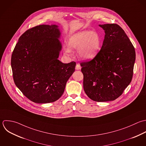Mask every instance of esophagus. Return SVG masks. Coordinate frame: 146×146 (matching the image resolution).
I'll use <instances>...</instances> for the list:
<instances>
[{"label": "esophagus", "mask_w": 146, "mask_h": 146, "mask_svg": "<svg viewBox=\"0 0 146 146\" xmlns=\"http://www.w3.org/2000/svg\"><path fill=\"white\" fill-rule=\"evenodd\" d=\"M81 69V66H80V65L79 64H77L76 66V70H80Z\"/></svg>", "instance_id": "esophagus-1"}]
</instances>
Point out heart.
<instances>
[{"instance_id":"obj_1","label":"heart","mask_w":146,"mask_h":146,"mask_svg":"<svg viewBox=\"0 0 146 146\" xmlns=\"http://www.w3.org/2000/svg\"><path fill=\"white\" fill-rule=\"evenodd\" d=\"M101 44L99 35L95 32L84 31L72 36L68 41V46L70 49H78V53L82 59L88 60L94 57L97 53ZM69 48L65 49L69 53Z\"/></svg>"}]
</instances>
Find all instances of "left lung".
I'll use <instances>...</instances> for the list:
<instances>
[{"label": "left lung", "mask_w": 146, "mask_h": 146, "mask_svg": "<svg viewBox=\"0 0 146 146\" xmlns=\"http://www.w3.org/2000/svg\"><path fill=\"white\" fill-rule=\"evenodd\" d=\"M99 25L105 32L101 49L93 59L80 65L86 95L94 101L106 102L118 98L130 84L135 51L119 25Z\"/></svg>", "instance_id": "1"}]
</instances>
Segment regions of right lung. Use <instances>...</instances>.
<instances>
[{
	"mask_svg": "<svg viewBox=\"0 0 146 146\" xmlns=\"http://www.w3.org/2000/svg\"><path fill=\"white\" fill-rule=\"evenodd\" d=\"M61 33L56 25H40L26 31L19 38L11 56L16 86L31 101L53 102L64 93L75 70L74 61L58 60Z\"/></svg>",
	"mask_w": 146,
	"mask_h": 146,
	"instance_id": "1",
	"label": "right lung"
}]
</instances>
